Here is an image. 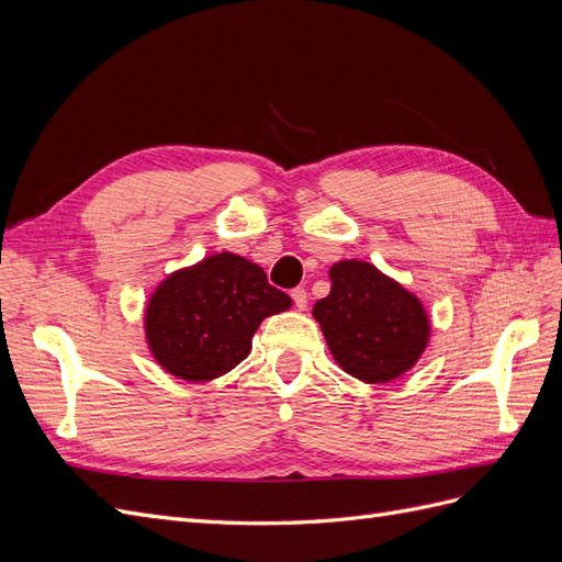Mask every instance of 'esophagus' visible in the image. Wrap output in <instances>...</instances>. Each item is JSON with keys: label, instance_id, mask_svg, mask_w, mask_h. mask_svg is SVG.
Returning a JSON list of instances; mask_svg holds the SVG:
<instances>
[{"label": "esophagus", "instance_id": "1", "mask_svg": "<svg viewBox=\"0 0 562 562\" xmlns=\"http://www.w3.org/2000/svg\"><path fill=\"white\" fill-rule=\"evenodd\" d=\"M291 297H293V302H295V307L300 310V312H304V310H307V291H304V288L300 285V288H293V291H291Z\"/></svg>", "mask_w": 562, "mask_h": 562}]
</instances>
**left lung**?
<instances>
[{
  "label": "left lung",
  "instance_id": "left-lung-1",
  "mask_svg": "<svg viewBox=\"0 0 562 562\" xmlns=\"http://www.w3.org/2000/svg\"><path fill=\"white\" fill-rule=\"evenodd\" d=\"M330 295L314 304L333 359L368 384L391 382L411 370L429 342L422 302L368 262L330 269Z\"/></svg>",
  "mask_w": 562,
  "mask_h": 562
}]
</instances>
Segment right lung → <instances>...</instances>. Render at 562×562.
Masks as SVG:
<instances>
[{"label": "right lung", "instance_id": "add662e5", "mask_svg": "<svg viewBox=\"0 0 562 562\" xmlns=\"http://www.w3.org/2000/svg\"><path fill=\"white\" fill-rule=\"evenodd\" d=\"M291 307L262 267L220 252L176 271L149 300L147 342L171 375L206 382L239 366L262 318Z\"/></svg>", "mask_w": 562, "mask_h": 562}]
</instances>
